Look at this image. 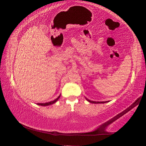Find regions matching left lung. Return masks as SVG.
Masks as SVG:
<instances>
[{
  "label": "left lung",
  "instance_id": "8db88e82",
  "mask_svg": "<svg viewBox=\"0 0 146 146\" xmlns=\"http://www.w3.org/2000/svg\"><path fill=\"white\" fill-rule=\"evenodd\" d=\"M86 98V100L88 101L89 102H90L92 104H104V103H107V102H108V101H106V102H95V101H92V100H88V98Z\"/></svg>",
  "mask_w": 146,
  "mask_h": 146
}]
</instances>
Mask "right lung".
Here are the masks:
<instances>
[{
	"label": "right lung",
	"mask_w": 146,
	"mask_h": 146,
	"mask_svg": "<svg viewBox=\"0 0 146 146\" xmlns=\"http://www.w3.org/2000/svg\"><path fill=\"white\" fill-rule=\"evenodd\" d=\"M60 96H61V95H60V96H59V97H58L57 98H56L55 100H52V101H51V102H46V103H43V104L38 103V104H37V105H41V106H48V105H52V104H54L55 102H56L58 100V99L60 98Z\"/></svg>",
	"instance_id": "right-lung-1"
}]
</instances>
